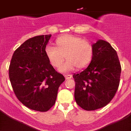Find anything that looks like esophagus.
Instances as JSON below:
<instances>
[{"mask_svg":"<svg viewBox=\"0 0 131 131\" xmlns=\"http://www.w3.org/2000/svg\"><path fill=\"white\" fill-rule=\"evenodd\" d=\"M71 77H72V75H65L66 79H71Z\"/></svg>","mask_w":131,"mask_h":131,"instance_id":"1","label":"esophagus"}]
</instances>
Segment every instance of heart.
Segmentation results:
<instances>
[{"label": "heart", "mask_w": 131, "mask_h": 131, "mask_svg": "<svg viewBox=\"0 0 131 131\" xmlns=\"http://www.w3.org/2000/svg\"><path fill=\"white\" fill-rule=\"evenodd\" d=\"M56 47L47 45L45 54L50 63L54 68L60 66L64 59L66 62L59 68L61 73H68L77 67L82 69L90 64L93 58L94 48L91 42L78 36L63 35L56 40Z\"/></svg>", "instance_id": "1"}]
</instances>
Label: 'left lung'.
Wrapping results in <instances>:
<instances>
[{
    "instance_id": "left-lung-1",
    "label": "left lung",
    "mask_w": 131,
    "mask_h": 131,
    "mask_svg": "<svg viewBox=\"0 0 131 131\" xmlns=\"http://www.w3.org/2000/svg\"><path fill=\"white\" fill-rule=\"evenodd\" d=\"M92 46L90 64L73 75L76 102L87 111L102 108L110 102L119 87L121 71L117 52L110 44L100 39Z\"/></svg>"
}]
</instances>
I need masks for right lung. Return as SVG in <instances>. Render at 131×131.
<instances>
[{
	"mask_svg": "<svg viewBox=\"0 0 131 131\" xmlns=\"http://www.w3.org/2000/svg\"><path fill=\"white\" fill-rule=\"evenodd\" d=\"M50 37L45 35L27 40L15 50L9 67L10 83L18 100L28 108L42 112L54 106L59 86L65 81L45 54Z\"/></svg>",
	"mask_w": 131,
	"mask_h": 131,
	"instance_id": "add662e5",
	"label": "right lung"
}]
</instances>
